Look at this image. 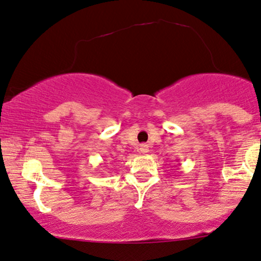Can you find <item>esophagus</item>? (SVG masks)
<instances>
[{
  "label": "esophagus",
  "instance_id": "34e87169",
  "mask_svg": "<svg viewBox=\"0 0 261 261\" xmlns=\"http://www.w3.org/2000/svg\"><path fill=\"white\" fill-rule=\"evenodd\" d=\"M140 152L142 153V154H146V153H148V150H149V147H148V144H141L140 146Z\"/></svg>",
  "mask_w": 261,
  "mask_h": 261
}]
</instances>
